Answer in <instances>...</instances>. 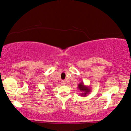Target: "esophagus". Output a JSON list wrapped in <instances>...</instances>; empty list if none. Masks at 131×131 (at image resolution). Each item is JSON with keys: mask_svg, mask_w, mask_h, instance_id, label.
Returning <instances> with one entry per match:
<instances>
[{"mask_svg": "<svg viewBox=\"0 0 131 131\" xmlns=\"http://www.w3.org/2000/svg\"><path fill=\"white\" fill-rule=\"evenodd\" d=\"M66 83V82L65 81H62V85H65Z\"/></svg>", "mask_w": 131, "mask_h": 131, "instance_id": "1", "label": "esophagus"}]
</instances>
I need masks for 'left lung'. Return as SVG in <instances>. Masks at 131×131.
Listing matches in <instances>:
<instances>
[{
    "label": "left lung",
    "mask_w": 131,
    "mask_h": 131,
    "mask_svg": "<svg viewBox=\"0 0 131 131\" xmlns=\"http://www.w3.org/2000/svg\"><path fill=\"white\" fill-rule=\"evenodd\" d=\"M78 88L82 92L81 95V96H85L88 95L89 93L91 92V89L89 86L86 85H85L83 82H81L78 84Z\"/></svg>",
    "instance_id": "obj_1"
}]
</instances>
